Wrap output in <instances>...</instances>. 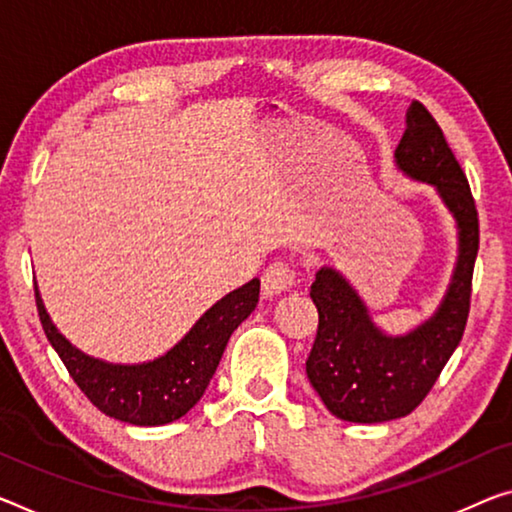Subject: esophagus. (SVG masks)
Returning <instances> with one entry per match:
<instances>
[{"label":"esophagus","mask_w":512,"mask_h":512,"mask_svg":"<svg viewBox=\"0 0 512 512\" xmlns=\"http://www.w3.org/2000/svg\"><path fill=\"white\" fill-rule=\"evenodd\" d=\"M263 295L265 297H274L286 293L288 288L295 286L297 281V272L293 265L283 263V261H274L267 265V270L263 272Z\"/></svg>","instance_id":"1"}]
</instances>
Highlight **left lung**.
<instances>
[{
	"instance_id": "1",
	"label": "left lung",
	"mask_w": 512,
	"mask_h": 512,
	"mask_svg": "<svg viewBox=\"0 0 512 512\" xmlns=\"http://www.w3.org/2000/svg\"><path fill=\"white\" fill-rule=\"evenodd\" d=\"M405 125L393 160L407 178L435 187L458 229V258L435 313L396 336L375 325L341 272L329 265L316 272L311 300L318 306V334L306 375L327 410L352 423H384L410 414L458 348L469 316L478 254L474 196L442 128L421 102L407 107Z\"/></svg>"
}]
</instances>
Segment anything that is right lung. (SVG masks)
Returning a JSON list of instances; mask_svg holds the SVG:
<instances>
[{"mask_svg": "<svg viewBox=\"0 0 512 512\" xmlns=\"http://www.w3.org/2000/svg\"><path fill=\"white\" fill-rule=\"evenodd\" d=\"M34 290L47 341L84 396L112 419L132 426H164L185 416L203 398L231 334L256 309L261 281L251 279L231 290L194 322L174 348L141 364H112L75 348L52 322L38 286Z\"/></svg>", "mask_w": 512, "mask_h": 512, "instance_id": "obj_1", "label": "right lung"}]
</instances>
